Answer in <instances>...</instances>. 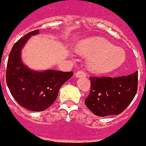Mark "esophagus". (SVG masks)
<instances>
[{"mask_svg": "<svg viewBox=\"0 0 146 146\" xmlns=\"http://www.w3.org/2000/svg\"><path fill=\"white\" fill-rule=\"evenodd\" d=\"M86 76V72L84 70H78L76 73V77H83V76Z\"/></svg>", "mask_w": 146, "mask_h": 146, "instance_id": "esophagus-1", "label": "esophagus"}]
</instances>
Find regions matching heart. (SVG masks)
I'll return each mask as SVG.
<instances>
[{
  "mask_svg": "<svg viewBox=\"0 0 146 146\" xmlns=\"http://www.w3.org/2000/svg\"><path fill=\"white\" fill-rule=\"evenodd\" d=\"M81 52L93 56L89 66L97 72H108L115 70L123 64L126 54L125 52L115 44L102 38H94L81 44Z\"/></svg>",
  "mask_w": 146,
  "mask_h": 146,
  "instance_id": "obj_1",
  "label": "heart"
}]
</instances>
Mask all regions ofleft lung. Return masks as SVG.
Segmentation results:
<instances>
[{
	"label": "left lung",
	"instance_id": "1",
	"mask_svg": "<svg viewBox=\"0 0 146 146\" xmlns=\"http://www.w3.org/2000/svg\"><path fill=\"white\" fill-rule=\"evenodd\" d=\"M91 90L84 103L93 114L104 117L119 115L137 92L138 72L120 77H90Z\"/></svg>",
	"mask_w": 146,
	"mask_h": 146
}]
</instances>
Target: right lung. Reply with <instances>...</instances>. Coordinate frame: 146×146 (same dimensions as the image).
Listing matches in <instances>:
<instances>
[{"instance_id":"right-lung-1","label":"right lung","mask_w":146,"mask_h":146,"mask_svg":"<svg viewBox=\"0 0 146 146\" xmlns=\"http://www.w3.org/2000/svg\"><path fill=\"white\" fill-rule=\"evenodd\" d=\"M31 31L15 43L9 55L6 67V84L12 96L21 106L31 111H43L55 102L61 86L73 72L47 70L36 71L23 63L21 51L31 36Z\"/></svg>"}]
</instances>
